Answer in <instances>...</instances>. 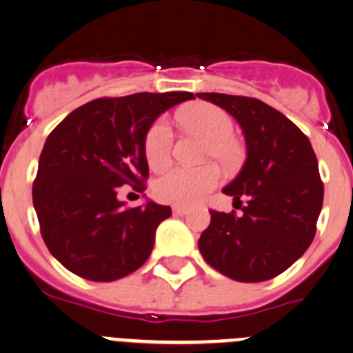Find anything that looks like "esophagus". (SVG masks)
Listing matches in <instances>:
<instances>
[{
	"mask_svg": "<svg viewBox=\"0 0 353 353\" xmlns=\"http://www.w3.org/2000/svg\"><path fill=\"white\" fill-rule=\"evenodd\" d=\"M172 212L176 213V215H181V216H183V215H186V213L190 212V210H188L186 206H174Z\"/></svg>",
	"mask_w": 353,
	"mask_h": 353,
	"instance_id": "1",
	"label": "esophagus"
}]
</instances>
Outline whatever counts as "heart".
<instances>
[{"instance_id":"1","label":"heart","mask_w":353,"mask_h":353,"mask_svg":"<svg viewBox=\"0 0 353 353\" xmlns=\"http://www.w3.org/2000/svg\"><path fill=\"white\" fill-rule=\"evenodd\" d=\"M177 119L184 128L196 131L206 138L203 160H216L223 169L234 170L243 163L244 152L234 134V121L229 114L216 105L199 102L188 105L177 112ZM174 133L169 121L159 117L145 137V157L152 169H163L170 162ZM220 172L215 165L184 169L174 167L159 177L154 184L155 196L163 203L188 206L198 203L205 194L215 190Z\"/></svg>"}]
</instances>
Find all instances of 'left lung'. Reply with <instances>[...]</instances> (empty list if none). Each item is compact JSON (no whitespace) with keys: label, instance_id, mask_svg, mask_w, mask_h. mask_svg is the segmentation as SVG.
<instances>
[{"label":"left lung","instance_id":"left-lung-1","mask_svg":"<svg viewBox=\"0 0 353 353\" xmlns=\"http://www.w3.org/2000/svg\"><path fill=\"white\" fill-rule=\"evenodd\" d=\"M196 97L239 123L248 152L243 169L222 190L243 213L212 210L199 252L229 279L265 282L290 268L314 239L325 194L318 159L307 137L265 102L215 92Z\"/></svg>","mask_w":353,"mask_h":353}]
</instances>
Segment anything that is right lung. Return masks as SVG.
Listing matches in <instances>:
<instances>
[{
  "label": "right lung",
  "instance_id": "obj_1",
  "mask_svg": "<svg viewBox=\"0 0 353 353\" xmlns=\"http://www.w3.org/2000/svg\"><path fill=\"white\" fill-rule=\"evenodd\" d=\"M191 99V92L95 99L68 114L49 134L32 199L42 239L71 273L112 282L147 261L157 227L172 210L152 199L124 208L117 193L148 177V128L167 109Z\"/></svg>",
  "mask_w": 353,
  "mask_h": 353
}]
</instances>
